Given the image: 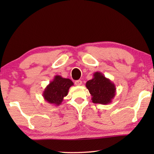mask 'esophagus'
Wrapping results in <instances>:
<instances>
[{"label": "esophagus", "mask_w": 154, "mask_h": 154, "mask_svg": "<svg viewBox=\"0 0 154 154\" xmlns=\"http://www.w3.org/2000/svg\"><path fill=\"white\" fill-rule=\"evenodd\" d=\"M75 84L76 85H81L82 84V82L81 80H77L75 82Z\"/></svg>", "instance_id": "esophagus-1"}]
</instances>
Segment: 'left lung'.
Wrapping results in <instances>:
<instances>
[{
	"mask_svg": "<svg viewBox=\"0 0 154 154\" xmlns=\"http://www.w3.org/2000/svg\"><path fill=\"white\" fill-rule=\"evenodd\" d=\"M85 86L92 96L93 103L107 105L112 102L116 94L114 83L100 72H94L93 78L88 81Z\"/></svg>",
	"mask_w": 154,
	"mask_h": 154,
	"instance_id": "obj_1",
	"label": "left lung"
}]
</instances>
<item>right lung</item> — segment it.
<instances>
[{
	"label": "right lung",
	"instance_id": "1",
	"mask_svg": "<svg viewBox=\"0 0 154 154\" xmlns=\"http://www.w3.org/2000/svg\"><path fill=\"white\" fill-rule=\"evenodd\" d=\"M74 83L71 79L56 75L50 83L47 85L43 92V96L47 103L59 106L68 95L69 88Z\"/></svg>",
	"mask_w": 154,
	"mask_h": 154
}]
</instances>
